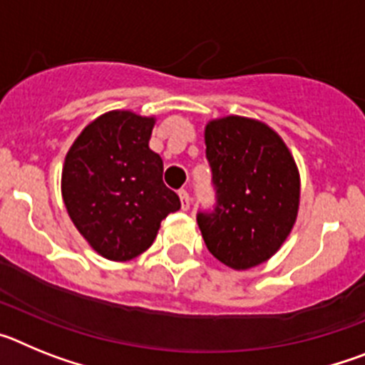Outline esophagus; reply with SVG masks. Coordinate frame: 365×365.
<instances>
[{
	"mask_svg": "<svg viewBox=\"0 0 365 365\" xmlns=\"http://www.w3.org/2000/svg\"><path fill=\"white\" fill-rule=\"evenodd\" d=\"M179 197H180V206L182 210H188L190 208V193L186 190H179Z\"/></svg>",
	"mask_w": 365,
	"mask_h": 365,
	"instance_id": "1",
	"label": "esophagus"
}]
</instances>
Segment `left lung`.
<instances>
[{
	"instance_id": "1",
	"label": "left lung",
	"mask_w": 365,
	"mask_h": 365,
	"mask_svg": "<svg viewBox=\"0 0 365 365\" xmlns=\"http://www.w3.org/2000/svg\"><path fill=\"white\" fill-rule=\"evenodd\" d=\"M205 144L217 202L214 212L197 214L202 240L230 269L261 265L278 252L298 217L294 157L272 128L237 115L208 122Z\"/></svg>"
}]
</instances>
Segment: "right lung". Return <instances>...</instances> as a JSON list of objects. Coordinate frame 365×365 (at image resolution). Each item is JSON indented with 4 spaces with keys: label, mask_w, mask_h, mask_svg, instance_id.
Here are the masks:
<instances>
[{
    "label": "right lung",
    "mask_w": 365,
    "mask_h": 365,
    "mask_svg": "<svg viewBox=\"0 0 365 365\" xmlns=\"http://www.w3.org/2000/svg\"><path fill=\"white\" fill-rule=\"evenodd\" d=\"M155 117L115 109L87 124L66 155L62 197L71 221L95 252L130 261L151 247L179 195L163 182V159L150 150Z\"/></svg>",
    "instance_id": "1"
}]
</instances>
